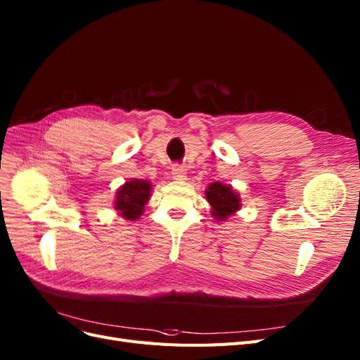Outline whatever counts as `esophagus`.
<instances>
[{
	"instance_id": "34e87169",
	"label": "esophagus",
	"mask_w": 360,
	"mask_h": 360,
	"mask_svg": "<svg viewBox=\"0 0 360 360\" xmlns=\"http://www.w3.org/2000/svg\"><path fill=\"white\" fill-rule=\"evenodd\" d=\"M171 174H172V179H174V180H184L186 179V169H184V167L176 164V165H172Z\"/></svg>"
}]
</instances>
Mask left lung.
I'll return each instance as SVG.
<instances>
[{"label":"left lung","mask_w":360,"mask_h":360,"mask_svg":"<svg viewBox=\"0 0 360 360\" xmlns=\"http://www.w3.org/2000/svg\"><path fill=\"white\" fill-rule=\"evenodd\" d=\"M207 201L213 207V216L217 220H225L228 216L240 208V198L232 191L231 186L212 183L205 191Z\"/></svg>","instance_id":"1"}]
</instances>
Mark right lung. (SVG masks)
<instances>
[{"instance_id": "obj_1", "label": "right lung", "mask_w": 360, "mask_h": 360, "mask_svg": "<svg viewBox=\"0 0 360 360\" xmlns=\"http://www.w3.org/2000/svg\"><path fill=\"white\" fill-rule=\"evenodd\" d=\"M152 186L146 180H131L122 186L116 196V210L120 214L128 219L135 220L141 216L146 202L150 198Z\"/></svg>"}]
</instances>
